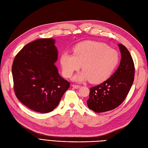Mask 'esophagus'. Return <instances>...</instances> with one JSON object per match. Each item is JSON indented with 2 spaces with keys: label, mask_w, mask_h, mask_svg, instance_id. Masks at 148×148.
Returning <instances> with one entry per match:
<instances>
[{
  "label": "esophagus",
  "mask_w": 148,
  "mask_h": 148,
  "mask_svg": "<svg viewBox=\"0 0 148 148\" xmlns=\"http://www.w3.org/2000/svg\"><path fill=\"white\" fill-rule=\"evenodd\" d=\"M72 87L75 89H79L80 88V86L79 85H76V84H72Z\"/></svg>",
  "instance_id": "obj_1"
}]
</instances>
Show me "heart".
I'll use <instances>...</instances> for the list:
<instances>
[{
	"label": "heart",
	"mask_w": 148,
	"mask_h": 148,
	"mask_svg": "<svg viewBox=\"0 0 148 148\" xmlns=\"http://www.w3.org/2000/svg\"><path fill=\"white\" fill-rule=\"evenodd\" d=\"M60 61L66 78H70L83 65V70L75 76V81L89 80L91 83L98 84L110 77L119 63V56L117 51L104 43L89 41L77 44L73 54L62 53Z\"/></svg>",
	"instance_id": "1"
}]
</instances>
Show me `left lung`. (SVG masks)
I'll return each mask as SVG.
<instances>
[{"label":"left lung","mask_w":148,"mask_h":148,"mask_svg":"<svg viewBox=\"0 0 148 148\" xmlns=\"http://www.w3.org/2000/svg\"><path fill=\"white\" fill-rule=\"evenodd\" d=\"M118 46L121 53L118 69L106 81L90 88L87 104L95 112H104L120 106L133 84L135 77L133 59L126 47L121 44Z\"/></svg>","instance_id":"left-lung-1"}]
</instances>
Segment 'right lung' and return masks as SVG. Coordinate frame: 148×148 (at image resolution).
<instances>
[{"label":"right lung","instance_id":"1","mask_svg":"<svg viewBox=\"0 0 148 148\" xmlns=\"http://www.w3.org/2000/svg\"><path fill=\"white\" fill-rule=\"evenodd\" d=\"M55 39H39L22 48L12 65L16 97L30 109L48 113L59 104L70 87L55 63L58 51Z\"/></svg>","mask_w":148,"mask_h":148}]
</instances>
